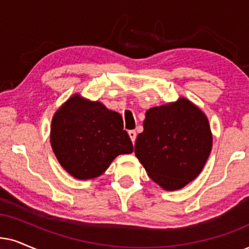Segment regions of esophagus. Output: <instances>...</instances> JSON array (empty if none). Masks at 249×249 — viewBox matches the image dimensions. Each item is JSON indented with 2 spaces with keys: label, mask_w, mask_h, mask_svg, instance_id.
I'll list each match as a JSON object with an SVG mask.
<instances>
[{
  "label": "esophagus",
  "mask_w": 249,
  "mask_h": 249,
  "mask_svg": "<svg viewBox=\"0 0 249 249\" xmlns=\"http://www.w3.org/2000/svg\"><path fill=\"white\" fill-rule=\"evenodd\" d=\"M128 135H130V139L132 142H135V138H137V132L135 131H128Z\"/></svg>",
  "instance_id": "obj_1"
}]
</instances>
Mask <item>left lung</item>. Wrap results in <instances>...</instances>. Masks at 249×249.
<instances>
[{"mask_svg": "<svg viewBox=\"0 0 249 249\" xmlns=\"http://www.w3.org/2000/svg\"><path fill=\"white\" fill-rule=\"evenodd\" d=\"M213 147L209 121L185 97L147 110L134 154L148 176L165 191H177L202 171Z\"/></svg>", "mask_w": 249, "mask_h": 249, "instance_id": "obj_1", "label": "left lung"}]
</instances>
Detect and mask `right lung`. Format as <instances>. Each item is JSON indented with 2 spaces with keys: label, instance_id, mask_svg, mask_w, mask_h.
I'll return each mask as SVG.
<instances>
[{
  "label": "right lung",
  "instance_id": "right-lung-1",
  "mask_svg": "<svg viewBox=\"0 0 249 249\" xmlns=\"http://www.w3.org/2000/svg\"><path fill=\"white\" fill-rule=\"evenodd\" d=\"M50 143L62 168L79 180L100 177L118 155L133 152L122 116L80 94L56 110Z\"/></svg>",
  "mask_w": 249,
  "mask_h": 249
}]
</instances>
